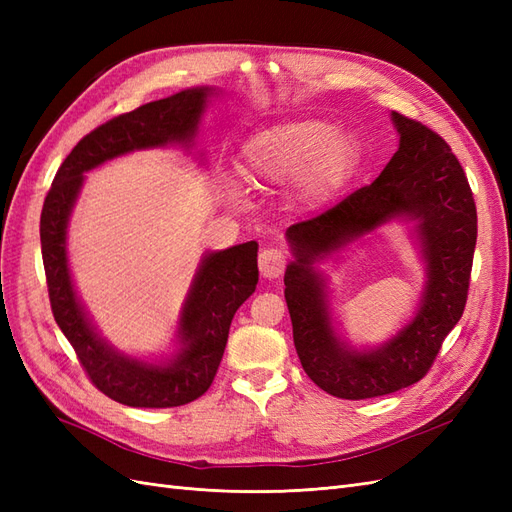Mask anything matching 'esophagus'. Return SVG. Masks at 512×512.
I'll list each match as a JSON object with an SVG mask.
<instances>
[{
  "mask_svg": "<svg viewBox=\"0 0 512 512\" xmlns=\"http://www.w3.org/2000/svg\"><path fill=\"white\" fill-rule=\"evenodd\" d=\"M288 256L284 250H277V247H265L258 256V267H260V275L267 277V280H275L280 277L286 269Z\"/></svg>",
  "mask_w": 512,
  "mask_h": 512,
  "instance_id": "esophagus-1",
  "label": "esophagus"
}]
</instances>
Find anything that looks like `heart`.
Wrapping results in <instances>:
<instances>
[{
	"instance_id": "heart-1",
	"label": "heart",
	"mask_w": 512,
	"mask_h": 512,
	"mask_svg": "<svg viewBox=\"0 0 512 512\" xmlns=\"http://www.w3.org/2000/svg\"><path fill=\"white\" fill-rule=\"evenodd\" d=\"M356 162L359 143L352 134L335 132L327 121L301 119L247 138L237 168L252 188L284 185L299 177L301 200L307 207H318L344 188Z\"/></svg>"
}]
</instances>
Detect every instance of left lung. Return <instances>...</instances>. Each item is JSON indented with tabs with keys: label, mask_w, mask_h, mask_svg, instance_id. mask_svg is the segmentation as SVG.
Returning <instances> with one entry per match:
<instances>
[{
	"label": "left lung",
	"mask_w": 512,
	"mask_h": 512,
	"mask_svg": "<svg viewBox=\"0 0 512 512\" xmlns=\"http://www.w3.org/2000/svg\"><path fill=\"white\" fill-rule=\"evenodd\" d=\"M391 121L399 147L378 179L318 218L286 230L294 260L286 267L284 297L294 348L305 374L339 399L389 395L421 380L468 299L476 247L468 177L440 134L395 111ZM391 221L413 224L426 265L422 301L389 343L354 349L334 329L328 278L317 265Z\"/></svg>",
	"instance_id": "left-lung-1"
}]
</instances>
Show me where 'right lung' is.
<instances>
[{
    "mask_svg": "<svg viewBox=\"0 0 512 512\" xmlns=\"http://www.w3.org/2000/svg\"><path fill=\"white\" fill-rule=\"evenodd\" d=\"M218 94L209 85L190 87L102 123L70 151L44 198L40 243L55 322L91 382L123 406L175 408L207 393L224 356L232 316L256 290L258 243L203 256L179 314L177 350L168 359L147 361L108 344L85 312L68 265L70 215L89 170L143 149L175 145L192 153L200 117ZM196 158L203 164V153Z\"/></svg>",
    "mask_w": 512,
    "mask_h": 512,
    "instance_id": "add662e5",
    "label": "right lung"
}]
</instances>
